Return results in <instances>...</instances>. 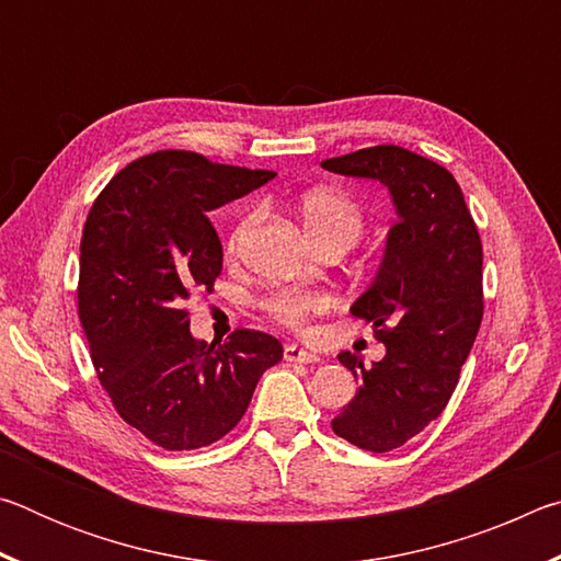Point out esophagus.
<instances>
[{"mask_svg":"<svg viewBox=\"0 0 561 561\" xmlns=\"http://www.w3.org/2000/svg\"><path fill=\"white\" fill-rule=\"evenodd\" d=\"M284 360H289V364H317L319 356L314 351H307L297 344H289L284 348Z\"/></svg>","mask_w":561,"mask_h":561,"instance_id":"obj_1","label":"esophagus"}]
</instances>
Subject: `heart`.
Instances as JSON below:
<instances>
[{
    "label": "heart",
    "instance_id": "b5f03b06",
    "mask_svg": "<svg viewBox=\"0 0 561 561\" xmlns=\"http://www.w3.org/2000/svg\"><path fill=\"white\" fill-rule=\"evenodd\" d=\"M299 215L304 227H307V232L311 234V240L317 244L339 240L351 247L358 240V234L364 232V210H360V205L348 193H344V190H307V193L299 197ZM260 210H252L234 225V230L230 234L232 252L240 250L247 234H250L254 230V225L260 222ZM324 304L327 301L314 291L284 287L272 291L270 297L264 299V309H267V314L277 321V324L291 331H299L307 327V321L311 317L324 309Z\"/></svg>",
    "mask_w": 561,
    "mask_h": 561
}]
</instances>
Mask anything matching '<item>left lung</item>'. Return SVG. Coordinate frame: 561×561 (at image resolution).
Segmentation results:
<instances>
[{
  "instance_id": "8db88e82",
  "label": "left lung",
  "mask_w": 561,
  "mask_h": 561,
  "mask_svg": "<svg viewBox=\"0 0 561 561\" xmlns=\"http://www.w3.org/2000/svg\"><path fill=\"white\" fill-rule=\"evenodd\" d=\"M327 170L391 190L398 220L383 264L351 314L374 324L386 356L339 360L358 393L331 421L339 438L371 453L401 448L448 405L482 321V242L450 170L401 146L324 160Z\"/></svg>"
}]
</instances>
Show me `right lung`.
I'll list each match as a JSON object with an SVG mask.
<instances>
[{
	"mask_svg": "<svg viewBox=\"0 0 561 561\" xmlns=\"http://www.w3.org/2000/svg\"><path fill=\"white\" fill-rule=\"evenodd\" d=\"M274 175L158 150L113 175L83 225L76 297L93 368L116 413L158 448L225 438L282 360L279 341L257 329H234L225 344L195 341L185 307L222 272L207 213Z\"/></svg>",
	"mask_w": 561,
	"mask_h": 561,
	"instance_id": "obj_1",
	"label": "right lung"
}]
</instances>
